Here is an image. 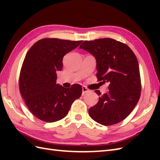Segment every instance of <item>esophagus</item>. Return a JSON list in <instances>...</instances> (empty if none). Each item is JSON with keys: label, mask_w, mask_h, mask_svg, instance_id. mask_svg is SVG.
<instances>
[{"label": "esophagus", "mask_w": 160, "mask_h": 160, "mask_svg": "<svg viewBox=\"0 0 160 160\" xmlns=\"http://www.w3.org/2000/svg\"><path fill=\"white\" fill-rule=\"evenodd\" d=\"M88 91H89V89L86 87H82V95H84V93H86Z\"/></svg>", "instance_id": "1"}]
</instances>
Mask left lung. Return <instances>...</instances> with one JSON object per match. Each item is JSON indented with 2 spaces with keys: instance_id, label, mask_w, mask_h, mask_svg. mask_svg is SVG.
Listing matches in <instances>:
<instances>
[{
  "instance_id": "8db88e82",
  "label": "left lung",
  "mask_w": 160,
  "mask_h": 160,
  "mask_svg": "<svg viewBox=\"0 0 160 160\" xmlns=\"http://www.w3.org/2000/svg\"><path fill=\"white\" fill-rule=\"evenodd\" d=\"M96 60L97 78L108 84V92H96L98 102L89 110L90 117L104 126L118 124L134 109L140 98L138 61L130 47L112 38L84 41L80 46Z\"/></svg>"
}]
</instances>
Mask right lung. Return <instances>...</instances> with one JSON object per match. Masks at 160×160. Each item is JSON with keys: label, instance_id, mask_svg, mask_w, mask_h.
Wrapping results in <instances>:
<instances>
[{"label": "right lung", "instance_id": "add662e5", "mask_svg": "<svg viewBox=\"0 0 160 160\" xmlns=\"http://www.w3.org/2000/svg\"><path fill=\"white\" fill-rule=\"evenodd\" d=\"M82 42L44 38L27 53L20 70L19 89L27 107L39 120L54 122L64 118L73 101L82 95L80 84L68 89L56 84V71L62 69L64 56Z\"/></svg>", "mask_w": 160, "mask_h": 160}]
</instances>
